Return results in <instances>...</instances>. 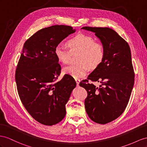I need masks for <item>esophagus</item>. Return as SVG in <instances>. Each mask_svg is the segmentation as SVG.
<instances>
[{
    "instance_id": "1",
    "label": "esophagus",
    "mask_w": 147,
    "mask_h": 147,
    "mask_svg": "<svg viewBox=\"0 0 147 147\" xmlns=\"http://www.w3.org/2000/svg\"><path fill=\"white\" fill-rule=\"evenodd\" d=\"M75 81H76V84H77V85L78 86V85H79V84H80V80H78V79H76V80H75Z\"/></svg>"
}]
</instances>
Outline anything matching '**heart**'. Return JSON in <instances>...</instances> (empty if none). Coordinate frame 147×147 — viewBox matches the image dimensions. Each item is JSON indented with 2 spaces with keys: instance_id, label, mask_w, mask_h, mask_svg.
Instances as JSON below:
<instances>
[{
  "instance_id": "heart-1",
  "label": "heart",
  "mask_w": 147,
  "mask_h": 147,
  "mask_svg": "<svg viewBox=\"0 0 147 147\" xmlns=\"http://www.w3.org/2000/svg\"><path fill=\"white\" fill-rule=\"evenodd\" d=\"M66 45L69 51L59 45L55 48V55L58 61L66 65L69 63L71 55L79 53L78 63L80 64L65 67L63 69L64 74L75 79L82 78L87 74L88 69H95L103 61L105 56L103 45L95 41L91 36L78 33L67 40Z\"/></svg>"
}]
</instances>
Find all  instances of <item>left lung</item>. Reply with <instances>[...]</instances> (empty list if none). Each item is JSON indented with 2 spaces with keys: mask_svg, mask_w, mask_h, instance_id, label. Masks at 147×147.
I'll return each instance as SVG.
<instances>
[{
  "mask_svg": "<svg viewBox=\"0 0 147 147\" xmlns=\"http://www.w3.org/2000/svg\"><path fill=\"white\" fill-rule=\"evenodd\" d=\"M82 29L95 33L104 48L102 63L80 85L88 92L84 104L89 118L106 124L118 118L129 103L135 77L130 48L127 41L110 28ZM89 80L100 82L101 85L96 87Z\"/></svg>",
  "mask_w": 147,
  "mask_h": 147,
  "instance_id": "obj_1",
  "label": "left lung"
}]
</instances>
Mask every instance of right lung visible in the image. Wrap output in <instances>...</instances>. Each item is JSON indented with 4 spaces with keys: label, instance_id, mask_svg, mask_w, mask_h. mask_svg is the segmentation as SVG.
<instances>
[{
    "label": "right lung",
    "instance_id": "1",
    "mask_svg": "<svg viewBox=\"0 0 147 147\" xmlns=\"http://www.w3.org/2000/svg\"><path fill=\"white\" fill-rule=\"evenodd\" d=\"M76 30L66 25L41 29L25 41L16 71L20 99L26 110L37 122L53 125L66 115V104L76 82L65 75L56 81L61 66L55 49Z\"/></svg>",
    "mask_w": 147,
    "mask_h": 147
}]
</instances>
